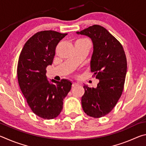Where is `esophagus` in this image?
Masks as SVG:
<instances>
[{
	"instance_id": "obj_1",
	"label": "esophagus",
	"mask_w": 146,
	"mask_h": 146,
	"mask_svg": "<svg viewBox=\"0 0 146 146\" xmlns=\"http://www.w3.org/2000/svg\"><path fill=\"white\" fill-rule=\"evenodd\" d=\"M78 85V83H76V82H73L72 84V87H75V86Z\"/></svg>"
}]
</instances>
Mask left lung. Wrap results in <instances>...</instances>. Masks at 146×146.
Instances as JSON below:
<instances>
[{
    "label": "left lung",
    "mask_w": 146,
    "mask_h": 146,
    "mask_svg": "<svg viewBox=\"0 0 146 146\" xmlns=\"http://www.w3.org/2000/svg\"><path fill=\"white\" fill-rule=\"evenodd\" d=\"M76 34L92 40L90 69L99 80L96 88L84 86L82 107L88 116L102 117L114 108L122 95L127 73L126 56L121 44L102 26L93 25Z\"/></svg>",
    "instance_id": "8db88e82"
}]
</instances>
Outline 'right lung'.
I'll list each match as a JSON object with an SVG mask.
<instances>
[{
	"mask_svg": "<svg viewBox=\"0 0 146 146\" xmlns=\"http://www.w3.org/2000/svg\"><path fill=\"white\" fill-rule=\"evenodd\" d=\"M67 33L42 31L35 34L24 44L17 66L19 84L35 114L44 119L58 117L64 98L71 90V81L48 80L46 68L51 65L58 43Z\"/></svg>",
	"mask_w": 146,
	"mask_h": 146,
	"instance_id": "1",
	"label": "right lung"
}]
</instances>
